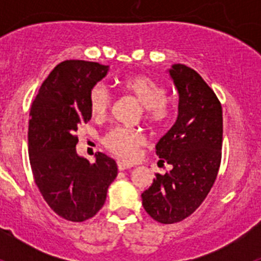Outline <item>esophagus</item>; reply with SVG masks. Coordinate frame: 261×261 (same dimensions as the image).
Here are the masks:
<instances>
[{
    "instance_id": "esophagus-1",
    "label": "esophagus",
    "mask_w": 261,
    "mask_h": 261,
    "mask_svg": "<svg viewBox=\"0 0 261 261\" xmlns=\"http://www.w3.org/2000/svg\"><path fill=\"white\" fill-rule=\"evenodd\" d=\"M117 168H119L120 171H124V170L132 168V165H128V163H124V162H117Z\"/></svg>"
}]
</instances>
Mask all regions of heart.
I'll list each match as a JSON object with an SVG mask.
<instances>
[{
    "label": "heart",
    "mask_w": 261,
    "mask_h": 261,
    "mask_svg": "<svg viewBox=\"0 0 261 261\" xmlns=\"http://www.w3.org/2000/svg\"><path fill=\"white\" fill-rule=\"evenodd\" d=\"M124 91L133 96L144 107V117L153 125H162L170 116L166 105L167 91L161 84L146 75H132L123 81ZM89 105L94 117H103L110 110L111 95L105 86L96 85L89 95ZM145 138L140 130L126 128H114L105 136L103 142L111 153L121 159L130 161L137 154V149L144 144Z\"/></svg>",
    "instance_id": "1"
}]
</instances>
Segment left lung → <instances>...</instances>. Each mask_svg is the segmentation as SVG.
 I'll return each mask as SVG.
<instances>
[{
	"label": "left lung",
	"instance_id": "obj_1",
	"mask_svg": "<svg viewBox=\"0 0 261 261\" xmlns=\"http://www.w3.org/2000/svg\"><path fill=\"white\" fill-rule=\"evenodd\" d=\"M168 74L179 95L177 117L155 145V153L172 170L156 174L141 197L153 220L176 223L199 208L216 181L223 125L220 100L197 71L174 64Z\"/></svg>",
	"mask_w": 261,
	"mask_h": 261
}]
</instances>
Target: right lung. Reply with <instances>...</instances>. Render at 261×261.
I'll use <instances>...</instances> for the list:
<instances>
[{
	"label": "right lung",
	"mask_w": 261,
	"mask_h": 261,
	"mask_svg": "<svg viewBox=\"0 0 261 261\" xmlns=\"http://www.w3.org/2000/svg\"><path fill=\"white\" fill-rule=\"evenodd\" d=\"M108 66L66 60L53 69L32 102L29 154L43 199L60 217L84 222L105 205L117 165L103 153L90 163L75 150L78 128L91 119L90 91L107 75Z\"/></svg>",
	"instance_id": "right-lung-1"
}]
</instances>
